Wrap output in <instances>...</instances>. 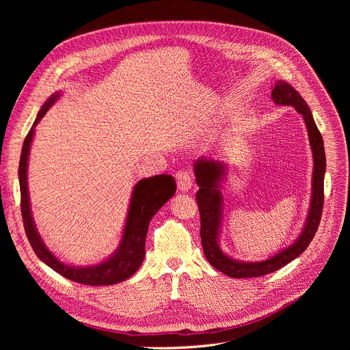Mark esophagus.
Listing matches in <instances>:
<instances>
[{"label":"esophagus","mask_w":350,"mask_h":350,"mask_svg":"<svg viewBox=\"0 0 350 350\" xmlns=\"http://www.w3.org/2000/svg\"><path fill=\"white\" fill-rule=\"evenodd\" d=\"M176 181L177 187L180 191H189L193 186V178L191 174L187 170H180L176 173Z\"/></svg>","instance_id":"34e87169"}]
</instances>
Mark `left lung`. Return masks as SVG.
Listing matches in <instances>:
<instances>
[{
  "label": "left lung",
  "mask_w": 350,
  "mask_h": 350,
  "mask_svg": "<svg viewBox=\"0 0 350 350\" xmlns=\"http://www.w3.org/2000/svg\"><path fill=\"white\" fill-rule=\"evenodd\" d=\"M271 96L277 105L295 107L297 112L302 115L308 129L312 156H314V173H312L314 176H312V197L309 213L305 227L297 238V241L285 250L280 251L278 254H275L271 258L258 262H245L230 258L218 245V234L223 214V196L221 191H219V183H221L226 174V164L218 160H208L206 157L198 159L194 163V174L196 183L200 187L196 193V200L201 219V245H203L207 261L215 269L221 271L231 278L261 277V275L271 273L298 258L308 248L312 238L315 237L322 215L323 177L326 170V157L322 135L318 131L309 106L295 90V88H292L288 82L278 81L272 89Z\"/></svg>",
  "instance_id": "obj_1"
}]
</instances>
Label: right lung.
<instances>
[{
  "label": "right lung",
  "mask_w": 350,
  "mask_h": 350,
  "mask_svg": "<svg viewBox=\"0 0 350 350\" xmlns=\"http://www.w3.org/2000/svg\"><path fill=\"white\" fill-rule=\"evenodd\" d=\"M59 94H53L41 110L36 115V119L28 132L20 159V169H18V178H20V190H21V214L25 234L28 241L38 255V258L51 267L53 271L61 273L62 277L75 281L83 285H113L122 282L140 268L144 260V243L147 230H149L150 219L161 208L165 201L170 200L176 193V180L169 174H159L149 178H143L137 181L133 189L131 206L126 218V226L123 230L122 241L115 254L109 260L90 265V267H70L59 261L44 244L38 230L35 228L33 219L31 215L29 207V196H28V183H27V167H28V156L31 143L35 132V126L40 123L48 109L57 102Z\"/></svg>",
  "instance_id": "right-lung-1"
}]
</instances>
